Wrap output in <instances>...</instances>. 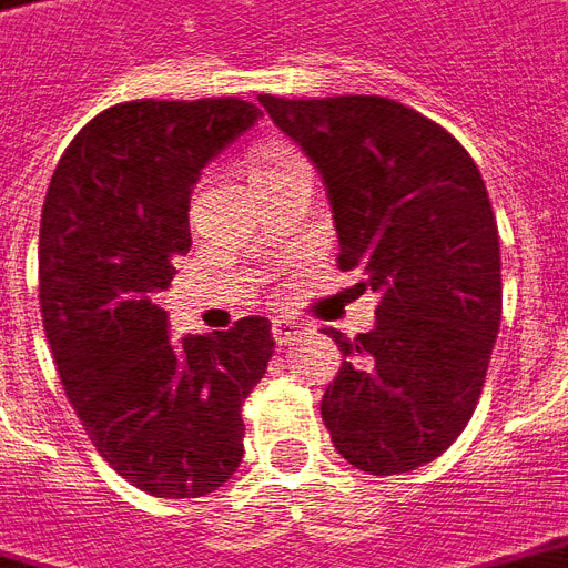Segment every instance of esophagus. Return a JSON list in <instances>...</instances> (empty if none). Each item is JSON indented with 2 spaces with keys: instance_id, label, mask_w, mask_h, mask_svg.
Listing matches in <instances>:
<instances>
[{
  "instance_id": "esophagus-1",
  "label": "esophagus",
  "mask_w": 568,
  "mask_h": 568,
  "mask_svg": "<svg viewBox=\"0 0 568 568\" xmlns=\"http://www.w3.org/2000/svg\"><path fill=\"white\" fill-rule=\"evenodd\" d=\"M305 326L300 321H290V317H278V321H272V335H275V342L278 345H293L296 338L302 335Z\"/></svg>"
}]
</instances>
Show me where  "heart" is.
I'll return each instance as SVG.
<instances>
[{"mask_svg": "<svg viewBox=\"0 0 568 568\" xmlns=\"http://www.w3.org/2000/svg\"><path fill=\"white\" fill-rule=\"evenodd\" d=\"M281 153H287V151H275V148H268V151H260V153H256V160H254V169H256V165L268 163L272 156H281Z\"/></svg>", "mask_w": 568, "mask_h": 568, "instance_id": "1", "label": "heart"}]
</instances>
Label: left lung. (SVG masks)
<instances>
[{"label": "left lung", "mask_w": 568, "mask_h": 568, "mask_svg": "<svg viewBox=\"0 0 568 568\" xmlns=\"http://www.w3.org/2000/svg\"><path fill=\"white\" fill-rule=\"evenodd\" d=\"M260 102L324 175L338 266L381 296L369 333H326L342 351L321 399L335 450L369 475L433 463L469 424L503 321L481 172L450 132L393 99Z\"/></svg>", "instance_id": "left-lung-1"}]
</instances>
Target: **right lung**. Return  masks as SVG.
<instances>
[{"mask_svg":"<svg viewBox=\"0 0 568 568\" xmlns=\"http://www.w3.org/2000/svg\"><path fill=\"white\" fill-rule=\"evenodd\" d=\"M260 118L233 97L114 105L65 148L41 209V317L65 396L111 469L160 499L233 478L242 403L275 351L266 317L172 342L160 308L202 169Z\"/></svg>","mask_w":568,"mask_h":568,"instance_id":"add662e5","label":"right lung"}]
</instances>
